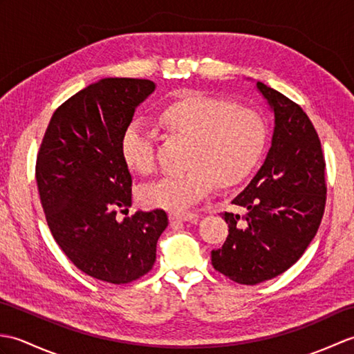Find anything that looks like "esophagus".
<instances>
[{"label": "esophagus", "instance_id": "1", "mask_svg": "<svg viewBox=\"0 0 354 354\" xmlns=\"http://www.w3.org/2000/svg\"><path fill=\"white\" fill-rule=\"evenodd\" d=\"M198 214L192 212H173L169 214V219L171 223L175 222H190V221H198Z\"/></svg>", "mask_w": 354, "mask_h": 354}]
</instances>
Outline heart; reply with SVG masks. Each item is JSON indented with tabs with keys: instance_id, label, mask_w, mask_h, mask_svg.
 <instances>
[{
	"instance_id": "1",
	"label": "heart",
	"mask_w": 354,
	"mask_h": 354,
	"mask_svg": "<svg viewBox=\"0 0 354 354\" xmlns=\"http://www.w3.org/2000/svg\"><path fill=\"white\" fill-rule=\"evenodd\" d=\"M158 123L190 142L189 167L141 187L142 202L152 207L185 209L204 199L214 183L239 184L257 167L266 147V123L257 112L204 94L170 103L160 112ZM122 153L126 164L142 175L155 170L153 132L142 120L126 127Z\"/></svg>"
}]
</instances>
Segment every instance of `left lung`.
I'll list each match as a JSON object with an SVG mask.
<instances>
[{"label":"left lung","instance_id":"obj_1","mask_svg":"<svg viewBox=\"0 0 354 354\" xmlns=\"http://www.w3.org/2000/svg\"><path fill=\"white\" fill-rule=\"evenodd\" d=\"M274 112L270 149L260 170L231 204L245 216L223 213L228 237L212 251L216 270L239 284H259L288 270L317 234L326 208V161L306 112L257 82Z\"/></svg>","mask_w":354,"mask_h":354}]
</instances>
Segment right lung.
I'll list each match as a JSON object with an SVG mask.
<instances>
[{
	"label": "right lung",
	"instance_id": "obj_1",
	"mask_svg": "<svg viewBox=\"0 0 354 354\" xmlns=\"http://www.w3.org/2000/svg\"><path fill=\"white\" fill-rule=\"evenodd\" d=\"M146 79L106 77L53 114L36 160V183L56 243L97 280L124 284L147 274L169 219L164 209L129 213L132 176L122 138L155 91Z\"/></svg>",
	"mask_w": 354,
	"mask_h": 354
}]
</instances>
